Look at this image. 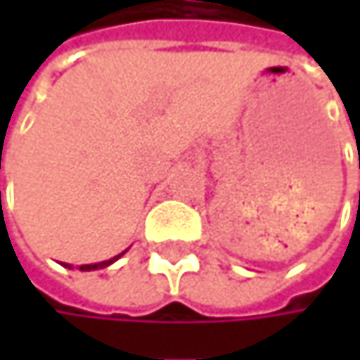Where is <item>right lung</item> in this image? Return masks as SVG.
<instances>
[{
  "mask_svg": "<svg viewBox=\"0 0 360 360\" xmlns=\"http://www.w3.org/2000/svg\"><path fill=\"white\" fill-rule=\"evenodd\" d=\"M118 256H120V254H118ZM118 256H116V258H118ZM116 258H112V260H106V262H96V264H81L79 269H81V271H94V269H104V266H108L110 262H114ZM66 266H70V264H66Z\"/></svg>",
  "mask_w": 360,
  "mask_h": 360,
  "instance_id": "1",
  "label": "right lung"
}]
</instances>
